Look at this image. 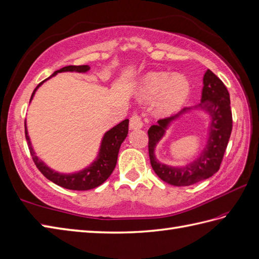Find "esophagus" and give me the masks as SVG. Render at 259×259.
Segmentation results:
<instances>
[{
    "mask_svg": "<svg viewBox=\"0 0 259 259\" xmlns=\"http://www.w3.org/2000/svg\"><path fill=\"white\" fill-rule=\"evenodd\" d=\"M143 127L142 117L138 114H133L130 119V128L131 130H140Z\"/></svg>",
    "mask_w": 259,
    "mask_h": 259,
    "instance_id": "1",
    "label": "esophagus"
}]
</instances>
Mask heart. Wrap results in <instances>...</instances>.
Here are the masks:
<instances>
[{"label":"heart","instance_id":"1","mask_svg":"<svg viewBox=\"0 0 259 259\" xmlns=\"http://www.w3.org/2000/svg\"><path fill=\"white\" fill-rule=\"evenodd\" d=\"M189 92L190 84L182 75L169 72H151L142 82L140 98L145 101L157 99L154 105L155 112L158 115L167 116L180 109Z\"/></svg>","mask_w":259,"mask_h":259}]
</instances>
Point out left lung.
<instances>
[{"instance_id": "left-lung-1", "label": "left lung", "mask_w": 259, "mask_h": 259, "mask_svg": "<svg viewBox=\"0 0 259 259\" xmlns=\"http://www.w3.org/2000/svg\"><path fill=\"white\" fill-rule=\"evenodd\" d=\"M194 108L203 110L211 116L209 138L199 158L185 167H171L157 161L155 147L165 135L170 122L190 108L182 109L174 116L159 119L156 125H151L148 130V151L151 167L162 181L171 186H191L210 178L220 169L228 147L233 127L230 93L223 82L210 69H207L203 77L201 102Z\"/></svg>"}]
</instances>
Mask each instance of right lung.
I'll use <instances>...</instances> for the list:
<instances>
[{
    "instance_id": "obj_1",
    "label": "right lung",
    "mask_w": 259,
    "mask_h": 259,
    "mask_svg": "<svg viewBox=\"0 0 259 259\" xmlns=\"http://www.w3.org/2000/svg\"><path fill=\"white\" fill-rule=\"evenodd\" d=\"M88 70H90V67L88 65L67 66L59 69V70L55 71L46 80L54 77V75H56L58 72H65V71L87 72ZM46 80H44L36 87V89L34 90L33 94H31L30 101L33 99L36 90L38 89V88ZM127 134H128V119H124V121H122L121 123L117 124L116 126H114V127L111 128L104 134L102 143H101L98 158L94 160L89 167L81 170L79 172L66 175V174H59L57 171H54L53 169L47 167L45 163H44L41 160H39L38 157L35 155V151L33 149V146H31V143L27 133L26 123H25V137H26L30 155L33 156V160L35 162L36 167L38 168L39 171L45 176L48 180L53 181L54 184L58 185L62 188L69 189V190H80V191L90 190V189L97 188L100 185H102L103 182L110 177L111 174L113 172V170H114L116 166L119 147H121V145L124 142L126 136H127Z\"/></svg>"
}]
</instances>
